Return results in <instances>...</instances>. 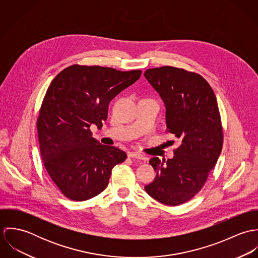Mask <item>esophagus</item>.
I'll use <instances>...</instances> for the list:
<instances>
[{
    "label": "esophagus",
    "mask_w": 258,
    "mask_h": 258,
    "mask_svg": "<svg viewBox=\"0 0 258 258\" xmlns=\"http://www.w3.org/2000/svg\"><path fill=\"white\" fill-rule=\"evenodd\" d=\"M129 158H133V159H138V160H141V161H146L147 158L142 155L141 153H138V152H132V153H129Z\"/></svg>",
    "instance_id": "obj_1"
}]
</instances>
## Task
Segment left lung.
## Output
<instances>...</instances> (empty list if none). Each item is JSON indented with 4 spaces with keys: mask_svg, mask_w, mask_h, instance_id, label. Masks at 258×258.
<instances>
[{
    "mask_svg": "<svg viewBox=\"0 0 258 258\" xmlns=\"http://www.w3.org/2000/svg\"><path fill=\"white\" fill-rule=\"evenodd\" d=\"M144 75L165 103L167 131L182 141L173 159L149 161L157 174L145 189L164 205L178 206L202 189L221 155L223 135L217 97L202 75L183 69H150Z\"/></svg>",
    "mask_w": 258,
    "mask_h": 258,
    "instance_id": "obj_1",
    "label": "left lung"
}]
</instances>
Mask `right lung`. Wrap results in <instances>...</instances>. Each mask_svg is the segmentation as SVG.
Instances as JSON below:
<instances>
[{
  "label": "right lung",
  "instance_id": "add662e5",
  "mask_svg": "<svg viewBox=\"0 0 258 258\" xmlns=\"http://www.w3.org/2000/svg\"><path fill=\"white\" fill-rule=\"evenodd\" d=\"M141 74L74 64L48 86L37 121L40 155L49 177L70 200L99 195L113 167L126 160L124 151L94 139L90 126L102 127L111 100Z\"/></svg>",
  "mask_w": 258,
  "mask_h": 258
}]
</instances>
